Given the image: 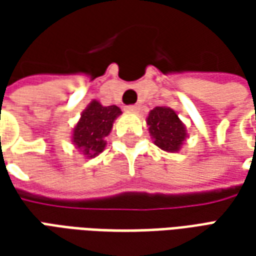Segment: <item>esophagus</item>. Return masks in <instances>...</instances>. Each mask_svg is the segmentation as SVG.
Listing matches in <instances>:
<instances>
[{
  "instance_id": "34e87169",
  "label": "esophagus",
  "mask_w": 256,
  "mask_h": 256,
  "mask_svg": "<svg viewBox=\"0 0 256 256\" xmlns=\"http://www.w3.org/2000/svg\"><path fill=\"white\" fill-rule=\"evenodd\" d=\"M126 111L138 112L140 111V106H138V104H132V106H126Z\"/></svg>"
}]
</instances>
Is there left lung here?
Here are the masks:
<instances>
[{
    "instance_id": "8db88e82",
    "label": "left lung",
    "mask_w": 256,
    "mask_h": 256,
    "mask_svg": "<svg viewBox=\"0 0 256 256\" xmlns=\"http://www.w3.org/2000/svg\"><path fill=\"white\" fill-rule=\"evenodd\" d=\"M150 126V136L155 144L162 150L174 152L180 150L184 140L186 138V132L178 115L167 106H156L150 112L146 119Z\"/></svg>"
}]
</instances>
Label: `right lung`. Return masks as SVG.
Wrapping results in <instances>:
<instances>
[{"mask_svg":"<svg viewBox=\"0 0 256 256\" xmlns=\"http://www.w3.org/2000/svg\"><path fill=\"white\" fill-rule=\"evenodd\" d=\"M118 115H120V108L116 106H102L98 101H92L74 128V144L88 158L98 155L106 146L104 138L111 132Z\"/></svg>","mask_w":256,"mask_h":256,"instance_id":"1","label":"right lung"}]
</instances>
